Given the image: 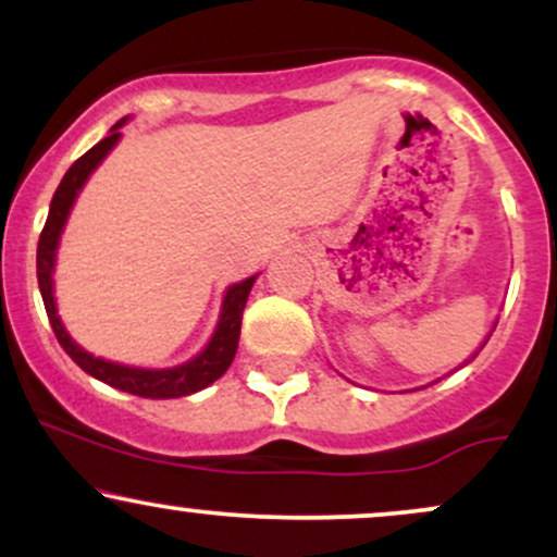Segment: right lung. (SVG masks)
Returning a JSON list of instances; mask_svg holds the SVG:
<instances>
[{
	"label": "right lung",
	"instance_id": "right-lung-1",
	"mask_svg": "<svg viewBox=\"0 0 557 557\" xmlns=\"http://www.w3.org/2000/svg\"><path fill=\"white\" fill-rule=\"evenodd\" d=\"M125 120H120L117 125L112 127V133L107 138H101L94 149H88L81 159H75L73 168L65 172L60 188L54 190L52 207H49L47 225L41 230V238H38V251H36V274H38V290H41L44 309H47L49 324H52L57 341H60L65 354L73 359L86 374L96 376V380L107 382V385L123 389V393L138 395V398H183V395L198 393V389L209 387L212 382L220 380L222 374L227 372V367L235 359V350H238V337H240V319L243 309H246L248 293H251V285L257 277H248L243 283L233 285L225 296V306H222L220 324H216V332L212 343L207 345L203 354H198L194 361L183 363V367L175 369H159V372H151V369H136V367H120V363L94 359L91 354L70 341V335L62 327L60 317H57L54 309V296H52V270H54V251L57 240H60L62 227H65L67 212L73 207L75 196H78L81 185L86 183V177L91 175L96 164L107 157V151L117 144L120 131Z\"/></svg>",
	"mask_w": 557,
	"mask_h": 557
}]
</instances>
